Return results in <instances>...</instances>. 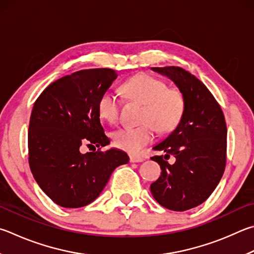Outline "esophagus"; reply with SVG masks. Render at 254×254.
<instances>
[{
    "label": "esophagus",
    "instance_id": "1",
    "mask_svg": "<svg viewBox=\"0 0 254 254\" xmlns=\"http://www.w3.org/2000/svg\"><path fill=\"white\" fill-rule=\"evenodd\" d=\"M130 161L133 163H136V162H142V161H144V158H142L140 155H135V154H131L130 155Z\"/></svg>",
    "mask_w": 254,
    "mask_h": 254
}]
</instances>
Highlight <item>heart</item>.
I'll return each mask as SVG.
<instances>
[{
  "label": "heart",
  "instance_id": "obj_1",
  "mask_svg": "<svg viewBox=\"0 0 254 254\" xmlns=\"http://www.w3.org/2000/svg\"><path fill=\"white\" fill-rule=\"evenodd\" d=\"M127 99L143 104L137 127H122L113 133V142L119 149L135 153L155 136V130L169 133L179 126L186 110V99L177 87L150 74L131 77L121 85ZM121 102L113 92L107 91L98 101V113L103 121L117 123Z\"/></svg>",
  "mask_w": 254,
  "mask_h": 254
}]
</instances>
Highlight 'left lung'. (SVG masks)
I'll return each mask as SVG.
<instances>
[{
	"label": "left lung",
	"mask_w": 254,
	"mask_h": 254,
	"mask_svg": "<svg viewBox=\"0 0 254 254\" xmlns=\"http://www.w3.org/2000/svg\"><path fill=\"white\" fill-rule=\"evenodd\" d=\"M172 80L186 99L179 126L167 139L153 146L165 155L151 158L162 170L151 184L155 201L173 211L200 205L215 190L227 161V126L222 110L207 87L190 72L179 66L152 67ZM173 156L176 162L167 159Z\"/></svg>",
	"instance_id": "8db88e82"
}]
</instances>
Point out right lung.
<instances>
[{
	"label": "right lung",
	"mask_w": 254,
	"mask_h": 254,
	"mask_svg": "<svg viewBox=\"0 0 254 254\" xmlns=\"http://www.w3.org/2000/svg\"><path fill=\"white\" fill-rule=\"evenodd\" d=\"M118 77L112 68H91L55 81L40 94L31 113L29 163L39 187L63 207L90 204L128 156L110 143L98 113V101ZM99 150L81 154L82 145Z\"/></svg>",
	"instance_id": "add662e5"
}]
</instances>
